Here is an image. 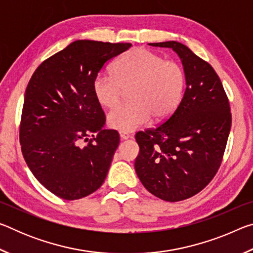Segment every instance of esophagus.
Segmentation results:
<instances>
[{
	"instance_id": "34e87169",
	"label": "esophagus",
	"mask_w": 253,
	"mask_h": 253,
	"mask_svg": "<svg viewBox=\"0 0 253 253\" xmlns=\"http://www.w3.org/2000/svg\"><path fill=\"white\" fill-rule=\"evenodd\" d=\"M119 136H121V138L123 139V140H126V139H128V138H130V135L128 134V132H126V131H119Z\"/></svg>"
}]
</instances>
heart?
<instances>
[{"label": "heart", "mask_w": 253, "mask_h": 253, "mask_svg": "<svg viewBox=\"0 0 253 253\" xmlns=\"http://www.w3.org/2000/svg\"><path fill=\"white\" fill-rule=\"evenodd\" d=\"M185 85L182 67L146 49L128 51L115 63L111 74L93 80V95L105 108L116 106L123 89L129 88L130 102L110 111L107 121L114 129L132 131L151 117L162 121L176 108Z\"/></svg>", "instance_id": "obj_1"}]
</instances>
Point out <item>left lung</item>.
<instances>
[{
    "label": "left lung",
    "instance_id": "8db88e82",
    "mask_svg": "<svg viewBox=\"0 0 253 253\" xmlns=\"http://www.w3.org/2000/svg\"><path fill=\"white\" fill-rule=\"evenodd\" d=\"M169 48L183 65L186 88L165 123L135 136V170L145 188L164 201L198 194L219 169L231 129L228 97L211 65L176 41L149 43Z\"/></svg>",
    "mask_w": 253,
    "mask_h": 253
}]
</instances>
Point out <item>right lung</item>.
I'll use <instances>...</instances> for the list:
<instances>
[{
  "instance_id": "1",
  "label": "right lung",
  "mask_w": 253,
  "mask_h": 253,
  "mask_svg": "<svg viewBox=\"0 0 253 253\" xmlns=\"http://www.w3.org/2000/svg\"><path fill=\"white\" fill-rule=\"evenodd\" d=\"M130 45L77 40L42 62L29 81L21 148L34 177L59 198H84L105 181L119 134L104 129L93 80L107 61Z\"/></svg>"
}]
</instances>
